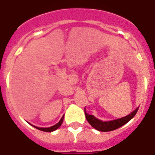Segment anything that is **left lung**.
Listing matches in <instances>:
<instances>
[{"label":"left lung","mask_w":155,"mask_h":155,"mask_svg":"<svg viewBox=\"0 0 155 155\" xmlns=\"http://www.w3.org/2000/svg\"><path fill=\"white\" fill-rule=\"evenodd\" d=\"M137 110H138V108H136L134 112H132L128 116H125L124 117L119 118L117 120H109V121H102V120L95 117L94 116L87 114L85 111V108L84 113L85 116H86V119L92 127L95 128L96 130H99V131H101V132H108V131H113V130H117V129L121 127L122 125L129 122L136 115Z\"/></svg>","instance_id":"8db88e82"}]
</instances>
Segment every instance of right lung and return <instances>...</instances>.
Returning <instances> with one entry per match:
<instances>
[{"label": "right lung", "mask_w": 155, "mask_h": 155, "mask_svg": "<svg viewBox=\"0 0 155 155\" xmlns=\"http://www.w3.org/2000/svg\"><path fill=\"white\" fill-rule=\"evenodd\" d=\"M63 117L62 118H61V120L58 121V123H57L56 125H53V126H51V127H49V128H39V127H36V126H35L36 129H38V130H42V131H44V132H52V131H54V130H57L59 126H60L61 125H62V123H63Z\"/></svg>", "instance_id": "1"}]
</instances>
